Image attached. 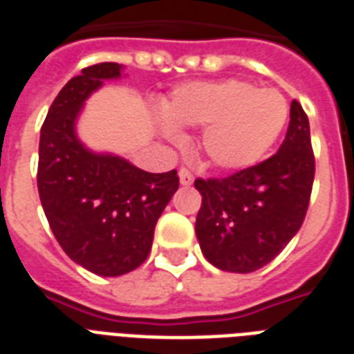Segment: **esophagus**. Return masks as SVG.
Here are the masks:
<instances>
[{
  "mask_svg": "<svg viewBox=\"0 0 354 354\" xmlns=\"http://www.w3.org/2000/svg\"><path fill=\"white\" fill-rule=\"evenodd\" d=\"M178 176H180V183H182V185H185V187H187V185H193V182H194L193 172L187 171V169H180Z\"/></svg>",
  "mask_w": 354,
  "mask_h": 354,
  "instance_id": "esophagus-1",
  "label": "esophagus"
}]
</instances>
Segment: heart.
Masks as SVG:
<instances>
[{
    "instance_id": "b5f03b06",
    "label": "heart",
    "mask_w": 354,
    "mask_h": 354,
    "mask_svg": "<svg viewBox=\"0 0 354 354\" xmlns=\"http://www.w3.org/2000/svg\"><path fill=\"white\" fill-rule=\"evenodd\" d=\"M163 132L180 139L178 128H204L200 152L224 172L250 169L279 139L288 102L275 88H255L241 79L180 86L165 104Z\"/></svg>"
}]
</instances>
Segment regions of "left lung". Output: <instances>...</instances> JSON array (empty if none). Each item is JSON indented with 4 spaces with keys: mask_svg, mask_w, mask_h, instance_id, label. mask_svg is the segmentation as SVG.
Returning <instances> with one entry per match:
<instances>
[{
    "mask_svg": "<svg viewBox=\"0 0 354 354\" xmlns=\"http://www.w3.org/2000/svg\"><path fill=\"white\" fill-rule=\"evenodd\" d=\"M313 182L308 118L301 104L292 101L277 154L222 180L194 182L202 194L194 230L204 257L224 272L250 274L263 268L301 227Z\"/></svg>",
    "mask_w": 354,
    "mask_h": 354,
    "instance_id": "obj_1",
    "label": "left lung"
}]
</instances>
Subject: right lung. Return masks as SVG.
<instances>
[{"label":"right lung","instance_id":"add662e5","mask_svg":"<svg viewBox=\"0 0 354 354\" xmlns=\"http://www.w3.org/2000/svg\"><path fill=\"white\" fill-rule=\"evenodd\" d=\"M121 71V64L102 62L69 80L47 112L38 149V193L53 235L69 259L102 277L145 263L180 183L176 171H141L121 156L93 152L77 136L86 99Z\"/></svg>","mask_w":354,"mask_h":354}]
</instances>
